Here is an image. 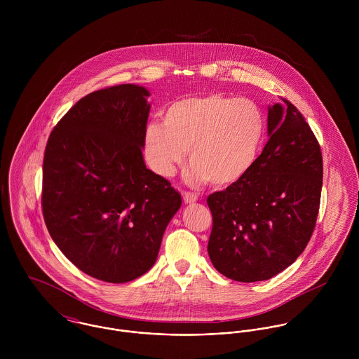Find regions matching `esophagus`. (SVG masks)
Wrapping results in <instances>:
<instances>
[{
	"instance_id": "esophagus-1",
	"label": "esophagus",
	"mask_w": 359,
	"mask_h": 359,
	"mask_svg": "<svg viewBox=\"0 0 359 359\" xmlns=\"http://www.w3.org/2000/svg\"><path fill=\"white\" fill-rule=\"evenodd\" d=\"M182 198H184L185 203H195L198 201V195L194 192H184Z\"/></svg>"
}]
</instances>
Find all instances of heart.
<instances>
[{"mask_svg": "<svg viewBox=\"0 0 359 359\" xmlns=\"http://www.w3.org/2000/svg\"><path fill=\"white\" fill-rule=\"evenodd\" d=\"M264 133L265 117L253 100L212 93L170 103L164 123L147 124L144 149L154 172L170 177L189 148L194 180L229 187L255 165Z\"/></svg>", "mask_w": 359, "mask_h": 359, "instance_id": "b5f03b06", "label": "heart"}]
</instances>
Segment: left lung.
<instances>
[{"label": "left lung", "mask_w": 359, "mask_h": 359, "mask_svg": "<svg viewBox=\"0 0 359 359\" xmlns=\"http://www.w3.org/2000/svg\"><path fill=\"white\" fill-rule=\"evenodd\" d=\"M282 101L268 109L269 140L252 170L207 198L208 256L218 272L238 282L282 272L304 252L316 224L320 147L300 110Z\"/></svg>", "instance_id": "8db88e82"}]
</instances>
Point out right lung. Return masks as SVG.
I'll return each instance as SVG.
<instances>
[{"mask_svg": "<svg viewBox=\"0 0 359 359\" xmlns=\"http://www.w3.org/2000/svg\"><path fill=\"white\" fill-rule=\"evenodd\" d=\"M147 97L133 84L88 94L57 121L44 152L48 232L79 269L109 283L152 268L181 207L180 192L144 163Z\"/></svg>", "mask_w": 359, "mask_h": 359, "instance_id": "obj_1", "label": "right lung"}]
</instances>
